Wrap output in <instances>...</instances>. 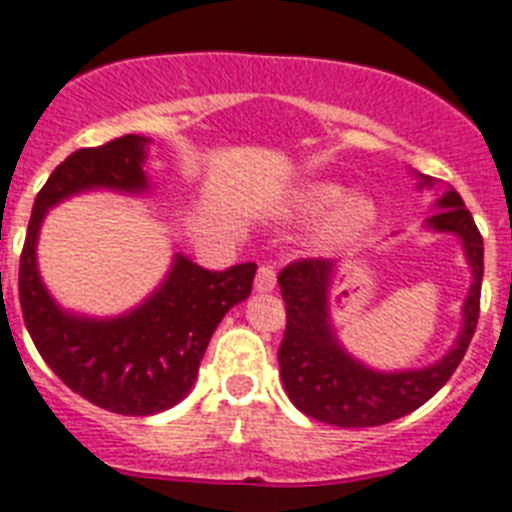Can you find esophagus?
I'll list each match as a JSON object with an SVG mask.
<instances>
[{
	"instance_id": "1",
	"label": "esophagus",
	"mask_w": 512,
	"mask_h": 512,
	"mask_svg": "<svg viewBox=\"0 0 512 512\" xmlns=\"http://www.w3.org/2000/svg\"><path fill=\"white\" fill-rule=\"evenodd\" d=\"M275 285H277L275 267H272V264H261L259 272H256V280H253V288L259 290V293H269V290H275Z\"/></svg>"
}]
</instances>
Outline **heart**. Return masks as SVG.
Segmentation results:
<instances>
[{
  "instance_id": "b5f03b06",
  "label": "heart",
  "mask_w": 512,
  "mask_h": 512,
  "mask_svg": "<svg viewBox=\"0 0 512 512\" xmlns=\"http://www.w3.org/2000/svg\"><path fill=\"white\" fill-rule=\"evenodd\" d=\"M335 207L339 208L338 212ZM298 208L312 216L336 212L327 222V240H349V237L362 235L365 230H370L375 216H378V208L370 198L346 200V190L341 185H333V182H314V185L306 187L298 195Z\"/></svg>"
}]
</instances>
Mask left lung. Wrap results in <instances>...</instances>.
<instances>
[{"label":"left lung","instance_id":"left-lung-1","mask_svg":"<svg viewBox=\"0 0 512 512\" xmlns=\"http://www.w3.org/2000/svg\"><path fill=\"white\" fill-rule=\"evenodd\" d=\"M418 187H433V179L420 177ZM425 224L433 232H452L463 240L473 282L463 304V327L455 346L439 362L420 370H372L338 343L327 309V293L335 277L333 261L301 259L280 272L277 282L288 322L277 359L282 386L288 391L290 402L304 415L338 428H370L391 423L428 402L463 362L478 325L484 237L465 208L460 192L452 187L436 200V214Z\"/></svg>","mask_w":512,"mask_h":512}]
</instances>
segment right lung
Listing matches in <instances>:
<instances>
[{
  "mask_svg": "<svg viewBox=\"0 0 512 512\" xmlns=\"http://www.w3.org/2000/svg\"><path fill=\"white\" fill-rule=\"evenodd\" d=\"M145 137L126 134L65 158L36 195L20 253V309L28 333L57 378L79 396L116 415H155L190 394L216 325L251 296L256 264L224 272L198 267L177 253L166 280L137 309L94 320L60 309L36 267V240L47 211L84 190L142 195Z\"/></svg>",
  "mask_w": 512,
  "mask_h": 512,
  "instance_id": "right-lung-1",
  "label": "right lung"
}]
</instances>
